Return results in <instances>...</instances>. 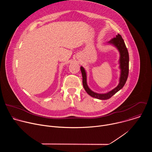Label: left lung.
Masks as SVG:
<instances>
[{
	"instance_id": "8db88e82",
	"label": "left lung",
	"mask_w": 152,
	"mask_h": 152,
	"mask_svg": "<svg viewBox=\"0 0 152 152\" xmlns=\"http://www.w3.org/2000/svg\"><path fill=\"white\" fill-rule=\"evenodd\" d=\"M109 42L115 45V46L117 47L120 53V63L121 69V76L120 83L115 88L106 94H97L94 93L88 88L87 84H86V76L85 71L82 67H80V70L82 75V83L85 90L91 97L100 100H106L110 99L120 90H121L125 85L129 75V53L121 36L118 34V35H116V37L113 38L111 41H109Z\"/></svg>"
}]
</instances>
